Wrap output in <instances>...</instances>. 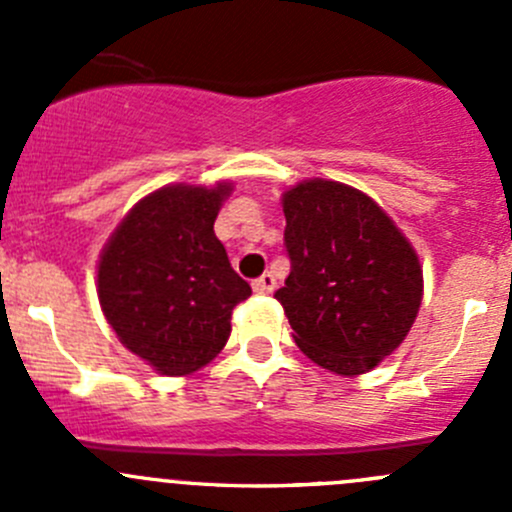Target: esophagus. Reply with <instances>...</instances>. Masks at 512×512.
Returning <instances> with one entry per match:
<instances>
[{
  "label": "esophagus",
  "instance_id": "1",
  "mask_svg": "<svg viewBox=\"0 0 512 512\" xmlns=\"http://www.w3.org/2000/svg\"><path fill=\"white\" fill-rule=\"evenodd\" d=\"M275 287H277V280L272 272H265V275L257 277V280L252 282V289H255L257 294H272L275 292Z\"/></svg>",
  "mask_w": 512,
  "mask_h": 512
}]
</instances>
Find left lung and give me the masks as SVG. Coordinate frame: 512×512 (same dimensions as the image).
<instances>
[{
	"label": "left lung",
	"mask_w": 512,
	"mask_h": 512,
	"mask_svg": "<svg viewBox=\"0 0 512 512\" xmlns=\"http://www.w3.org/2000/svg\"><path fill=\"white\" fill-rule=\"evenodd\" d=\"M292 270L277 302L304 356L339 376L376 369L414 327L423 267L376 200L309 178L282 195Z\"/></svg>",
	"instance_id": "left-lung-1"
}]
</instances>
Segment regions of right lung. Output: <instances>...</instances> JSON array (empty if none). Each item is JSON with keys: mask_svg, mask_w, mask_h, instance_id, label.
Here are the masks:
<instances>
[{"mask_svg": "<svg viewBox=\"0 0 512 512\" xmlns=\"http://www.w3.org/2000/svg\"><path fill=\"white\" fill-rule=\"evenodd\" d=\"M235 185L170 183L138 200L98 257L96 292L118 342L163 376H188L230 339L252 294L230 267L215 218Z\"/></svg>", "mask_w": 512, "mask_h": 512, "instance_id": "1", "label": "right lung"}]
</instances>
